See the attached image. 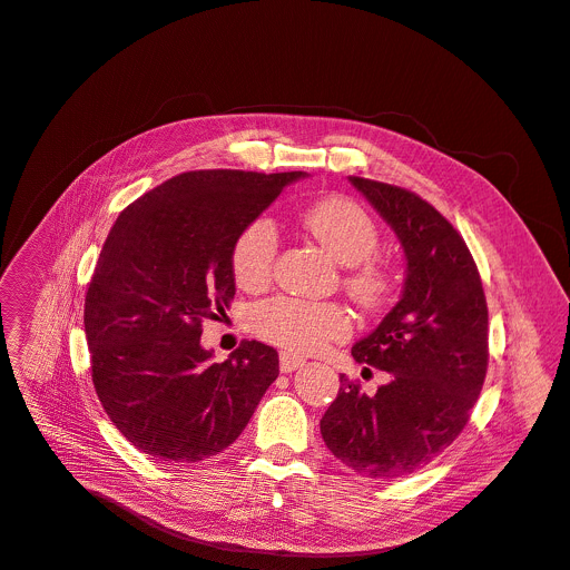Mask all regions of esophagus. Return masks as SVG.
<instances>
[{"mask_svg":"<svg viewBox=\"0 0 570 570\" xmlns=\"http://www.w3.org/2000/svg\"><path fill=\"white\" fill-rule=\"evenodd\" d=\"M306 364V360L292 355V352H281V371L283 373H292L296 368H302Z\"/></svg>","mask_w":570,"mask_h":570,"instance_id":"34e87169","label":"esophagus"}]
</instances>
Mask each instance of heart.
I'll return each mask as SVG.
<instances>
[{
  "mask_svg": "<svg viewBox=\"0 0 570 570\" xmlns=\"http://www.w3.org/2000/svg\"><path fill=\"white\" fill-rule=\"evenodd\" d=\"M306 229L345 266H352L345 289L364 308H377L392 289V276L383 262L371 255L381 240L373 215L347 197L334 195L304 210ZM278 253V232L268 218H255L243 227L232 248V274L238 287L257 292L271 283ZM250 330L289 352H317L330 341L350 334L352 322L338 304L306 302L278 296L250 311Z\"/></svg>",
  "mask_w": 570,
  "mask_h": 570,
  "instance_id": "heart-1",
  "label": "heart"
}]
</instances>
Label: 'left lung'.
I'll list each match as a JSON object with an SVG mask.
<instances>
[{
  "label": "left lung",
  "instance_id": "8db88e82",
  "mask_svg": "<svg viewBox=\"0 0 570 570\" xmlns=\"http://www.w3.org/2000/svg\"><path fill=\"white\" fill-rule=\"evenodd\" d=\"M394 229L405 255L396 306L352 357L387 371L373 396L343 387L320 420L324 445L355 473L390 480L420 471L466 426L480 396L490 343L487 302L464 238L411 189L347 178Z\"/></svg>",
  "mask_w": 570,
  "mask_h": 570
}]
</instances>
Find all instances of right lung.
Instances as JSON below:
<instances>
[{"instance_id": "obj_1", "label": "right lung", "mask_w": 570, "mask_h": 570, "mask_svg": "<svg viewBox=\"0 0 570 570\" xmlns=\"http://www.w3.org/2000/svg\"><path fill=\"white\" fill-rule=\"evenodd\" d=\"M304 171H187L129 204L86 294L92 383L122 436L167 464L229 448L278 377V352L243 341L229 360L202 347V322L236 294L232 248Z\"/></svg>"}]
</instances>
